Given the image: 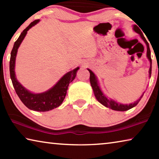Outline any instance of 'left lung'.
Segmentation results:
<instances>
[{
  "instance_id": "obj_1",
  "label": "left lung",
  "mask_w": 159,
  "mask_h": 159,
  "mask_svg": "<svg viewBox=\"0 0 159 159\" xmlns=\"http://www.w3.org/2000/svg\"><path fill=\"white\" fill-rule=\"evenodd\" d=\"M133 29L134 31L137 32V33L139 34L140 35V36L143 41L145 42V43L147 45V58L149 59V60L150 61L151 63V66L149 68V77H151V74H152V58H151V51H150V48H149V45L148 42L147 41L146 39H145L143 34L141 31L140 29H139V27L137 25H134L133 26ZM90 72V84L91 86H92L93 92H94V95H95L96 99H98V101L99 102H100L102 104H103L104 106H105L106 107H108V108H111L113 110H116V111H127V110L130 109L133 107H135L137 104L139 103V102L141 100V99L142 97H143L144 93L142 94V95L139 98V99H138L136 102H134V103L132 104H119L118 102H115L113 100V99H110L109 98H107V97L104 95L103 93L102 92L100 88H99V86L98 85V80H97V78L95 76V75L93 74V72L91 71L90 69H88Z\"/></svg>"
}]
</instances>
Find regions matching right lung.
<instances>
[{
	"label": "right lung",
	"instance_id": "right-lung-1",
	"mask_svg": "<svg viewBox=\"0 0 159 159\" xmlns=\"http://www.w3.org/2000/svg\"><path fill=\"white\" fill-rule=\"evenodd\" d=\"M39 20H36L29 25L25 30L21 32L20 37L15 42L14 46L11 51V56L10 60V74L12 83L15 92L17 93L20 100L25 105L31 110L36 111H48L55 108H57L62 103L66 95L69 83L72 82L76 76L77 71L79 67L74 69L66 74L59 80L57 84L46 92L34 94L29 92L17 81L15 77V59L17 55V49L20 47L21 41L25 39L28 30L32 26L39 22Z\"/></svg>",
	"mask_w": 159,
	"mask_h": 159
}]
</instances>
